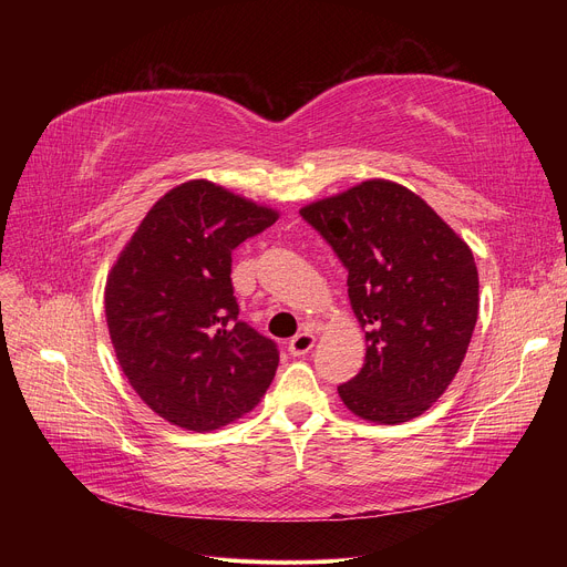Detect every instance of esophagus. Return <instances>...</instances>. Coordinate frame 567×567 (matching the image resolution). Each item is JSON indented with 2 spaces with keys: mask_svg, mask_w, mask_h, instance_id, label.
Returning a JSON list of instances; mask_svg holds the SVG:
<instances>
[{
  "mask_svg": "<svg viewBox=\"0 0 567 567\" xmlns=\"http://www.w3.org/2000/svg\"><path fill=\"white\" fill-rule=\"evenodd\" d=\"M315 342H317V338H315L312 333L303 331V333L293 336V338L289 340V351H291L293 355H306V353L315 347Z\"/></svg>",
  "mask_w": 567,
  "mask_h": 567,
  "instance_id": "esophagus-1",
  "label": "esophagus"
}]
</instances>
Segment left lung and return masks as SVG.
Segmentation results:
<instances>
[{
  "instance_id": "obj_1",
  "label": "left lung",
  "mask_w": 567,
  "mask_h": 567,
  "mask_svg": "<svg viewBox=\"0 0 567 567\" xmlns=\"http://www.w3.org/2000/svg\"><path fill=\"white\" fill-rule=\"evenodd\" d=\"M349 271L365 363L338 385L363 421L400 425L425 413L455 379L478 319V268L434 208L389 178H368L301 208Z\"/></svg>"
}]
</instances>
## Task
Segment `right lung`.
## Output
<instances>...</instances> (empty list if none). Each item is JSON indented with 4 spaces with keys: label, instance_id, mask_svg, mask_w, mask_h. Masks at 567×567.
I'll return each mask as SVG.
<instances>
[{
    "label": "right lung",
    "instance_id": "obj_1",
    "mask_svg": "<svg viewBox=\"0 0 567 567\" xmlns=\"http://www.w3.org/2000/svg\"><path fill=\"white\" fill-rule=\"evenodd\" d=\"M206 178L165 193L105 282L110 340L133 391L163 421L212 432L250 413L278 368L276 342L238 319L231 250L278 220Z\"/></svg>",
    "mask_w": 567,
    "mask_h": 567
}]
</instances>
